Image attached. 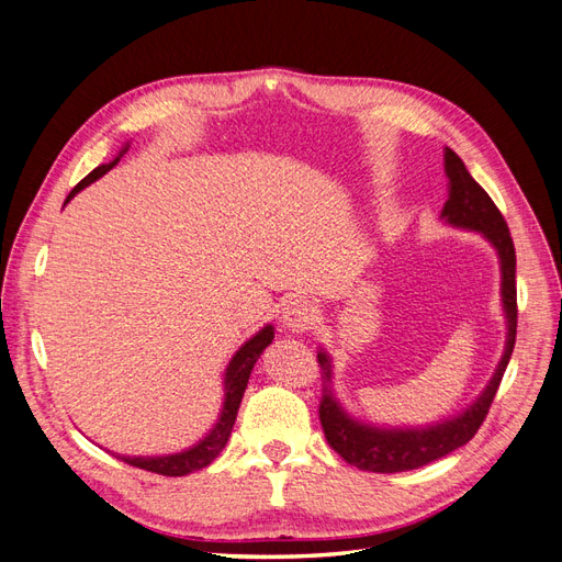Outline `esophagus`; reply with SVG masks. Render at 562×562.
I'll return each instance as SVG.
<instances>
[{
	"label": "esophagus",
	"mask_w": 562,
	"mask_h": 562,
	"mask_svg": "<svg viewBox=\"0 0 562 562\" xmlns=\"http://www.w3.org/2000/svg\"><path fill=\"white\" fill-rule=\"evenodd\" d=\"M281 321H283V328L285 330L297 333V335L310 333L314 328V323H316L314 304L310 300H304V297H297L293 302H288L285 307H283Z\"/></svg>",
	"instance_id": "obj_1"
}]
</instances>
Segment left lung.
Masks as SVG:
<instances>
[{
    "instance_id": "1",
    "label": "left lung",
    "mask_w": 562,
    "mask_h": 562,
    "mask_svg": "<svg viewBox=\"0 0 562 562\" xmlns=\"http://www.w3.org/2000/svg\"><path fill=\"white\" fill-rule=\"evenodd\" d=\"M446 176L450 196L446 201L440 217L452 227L481 232L485 239L495 246L502 265V302L506 314V347L504 356L495 370V375L487 382L483 394L469 405L462 415L452 419L431 424L424 429H380L372 424L356 422L347 411L339 405L335 389H333V366L326 351H318L321 366V405L318 419L323 434L330 448L345 459L347 464L372 471V473H396L419 469L436 459L450 454L452 450L467 446L469 440L481 429V424L490 411L492 401L504 378L508 359L514 353L516 345V326H518V302H516V248L512 232L495 201L483 187L471 178L464 161L459 159L450 147H446Z\"/></svg>"
}]
</instances>
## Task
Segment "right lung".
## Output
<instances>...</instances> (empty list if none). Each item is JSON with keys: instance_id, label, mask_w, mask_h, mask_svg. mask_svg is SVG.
<instances>
[{"instance_id": "1", "label": "right lung", "mask_w": 562, "mask_h": 562, "mask_svg": "<svg viewBox=\"0 0 562 562\" xmlns=\"http://www.w3.org/2000/svg\"><path fill=\"white\" fill-rule=\"evenodd\" d=\"M124 151H119V157L114 161L93 168V171L87 178H83L70 194H67L65 203L70 201L77 192H81L83 187H89L93 180L103 178L110 171V168H114L116 161L124 157ZM271 339H274V328L265 326L260 333H255L239 351L234 353V359L229 361L227 372H225V403H223V413H220V419L215 422V427L209 431V436L201 438L196 446H192L190 450H184V452L164 454V457H124V454H116V452H112V454L122 459V462L131 464V467H138V469L159 473V475H187V473L209 467L213 459L220 452H223L225 443L229 440L232 427H234V422H236V413H239L244 391L248 386L250 370H252L255 361L260 359V353L271 345Z\"/></svg>"}]
</instances>
